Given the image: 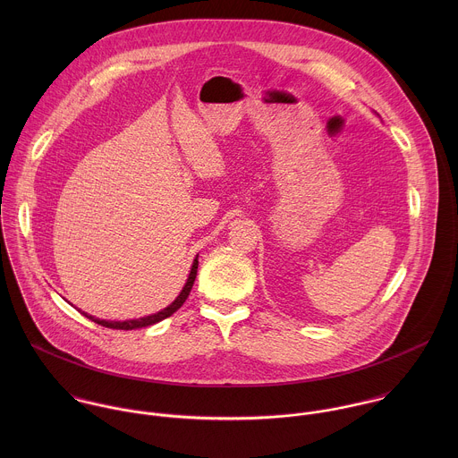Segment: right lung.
I'll return each mask as SVG.
<instances>
[{"mask_svg": "<svg viewBox=\"0 0 458 458\" xmlns=\"http://www.w3.org/2000/svg\"><path fill=\"white\" fill-rule=\"evenodd\" d=\"M197 266H199V261H194L192 264V269H191V275H189V280H187V284H185V287H183V291L180 293V296L167 307V309H164L162 312H158V314H153V316H148V318H142V319H131V321H100V319H95L93 316H88V314H84L88 319H91V321H95L97 325H100V327H111V329H137V327H151V325H155V323H160L162 319H165V318H171L183 303H185V300L189 298V294H191V291H192V285H194V280H196L197 275Z\"/></svg>", "mask_w": 458, "mask_h": 458, "instance_id": "add662e5", "label": "right lung"}]
</instances>
